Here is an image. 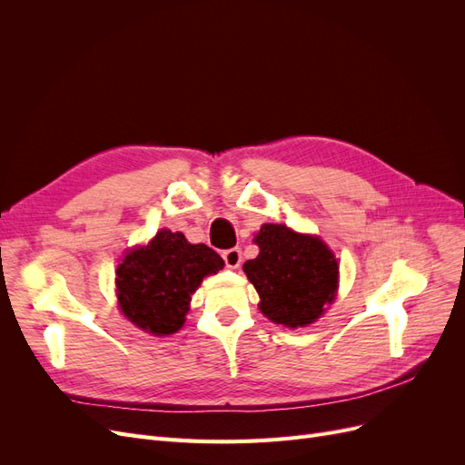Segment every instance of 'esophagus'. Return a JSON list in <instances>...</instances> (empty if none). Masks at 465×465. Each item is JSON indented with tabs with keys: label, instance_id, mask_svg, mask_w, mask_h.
Instances as JSON below:
<instances>
[{
	"label": "esophagus",
	"instance_id": "1",
	"mask_svg": "<svg viewBox=\"0 0 465 465\" xmlns=\"http://www.w3.org/2000/svg\"><path fill=\"white\" fill-rule=\"evenodd\" d=\"M223 260L224 263H227V267H231V270H236L238 265H241L242 262V252L241 248H229L223 252Z\"/></svg>",
	"mask_w": 465,
	"mask_h": 465
}]
</instances>
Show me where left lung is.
Masks as SVG:
<instances>
[{
    "label": "left lung",
    "mask_w": 465,
    "mask_h": 465,
    "mask_svg": "<svg viewBox=\"0 0 465 465\" xmlns=\"http://www.w3.org/2000/svg\"><path fill=\"white\" fill-rule=\"evenodd\" d=\"M254 242L260 254L244 263V273L260 294V311L289 328L312 323L333 301L337 265L320 238L292 232L285 224H263Z\"/></svg>",
    "instance_id": "8db88e82"
}]
</instances>
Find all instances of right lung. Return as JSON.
<instances>
[{
	"instance_id": "add662e5",
	"label": "right lung",
	"mask_w": 465,
	"mask_h": 465,
	"mask_svg": "<svg viewBox=\"0 0 465 465\" xmlns=\"http://www.w3.org/2000/svg\"><path fill=\"white\" fill-rule=\"evenodd\" d=\"M223 258L205 244H190L184 234L163 229L153 241L125 254L116 270L124 316L154 335L174 333L188 314L202 279L223 270Z\"/></svg>"
}]
</instances>
